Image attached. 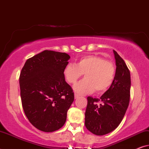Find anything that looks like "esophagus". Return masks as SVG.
I'll return each instance as SVG.
<instances>
[{"instance_id": "obj_1", "label": "esophagus", "mask_w": 149, "mask_h": 149, "mask_svg": "<svg viewBox=\"0 0 149 149\" xmlns=\"http://www.w3.org/2000/svg\"><path fill=\"white\" fill-rule=\"evenodd\" d=\"M74 97H75V99H78V98L79 97V95H77V93H75V94H74Z\"/></svg>"}]
</instances>
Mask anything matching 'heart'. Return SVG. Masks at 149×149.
<instances>
[{
	"label": "heart",
	"instance_id": "heart-1",
	"mask_svg": "<svg viewBox=\"0 0 149 149\" xmlns=\"http://www.w3.org/2000/svg\"><path fill=\"white\" fill-rule=\"evenodd\" d=\"M84 74L85 79L74 86L75 92L81 95L107 91L112 84L116 74L113 63L104 58L91 55L81 58L76 64H69L64 70L65 79L69 84H75Z\"/></svg>",
	"mask_w": 149,
	"mask_h": 149
}]
</instances>
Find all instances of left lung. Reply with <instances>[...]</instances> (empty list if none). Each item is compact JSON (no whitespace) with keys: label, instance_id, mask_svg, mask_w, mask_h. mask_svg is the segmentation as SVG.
I'll return each mask as SVG.
<instances>
[{"label":"left lung","instance_id":"1","mask_svg":"<svg viewBox=\"0 0 149 149\" xmlns=\"http://www.w3.org/2000/svg\"><path fill=\"white\" fill-rule=\"evenodd\" d=\"M113 52L116 68L112 84L100 99L87 97L85 125L89 132L97 135L114 131L122 121L130 102V70L117 52Z\"/></svg>","mask_w":149,"mask_h":149}]
</instances>
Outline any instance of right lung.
Here are the masks:
<instances>
[{"label":"right lung","mask_w":149,"mask_h":149,"mask_svg":"<svg viewBox=\"0 0 149 149\" xmlns=\"http://www.w3.org/2000/svg\"><path fill=\"white\" fill-rule=\"evenodd\" d=\"M70 56L44 50L27 60L19 76L20 95L25 114L31 124L45 132L61 128L74 100L64 70Z\"/></svg>","instance_id":"obj_1"}]
</instances>
